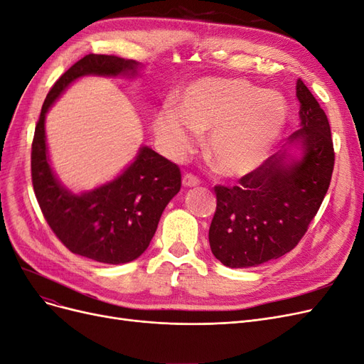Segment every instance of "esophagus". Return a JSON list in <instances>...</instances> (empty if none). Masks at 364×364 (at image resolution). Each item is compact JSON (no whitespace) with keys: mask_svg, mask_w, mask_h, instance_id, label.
<instances>
[{"mask_svg":"<svg viewBox=\"0 0 364 364\" xmlns=\"http://www.w3.org/2000/svg\"><path fill=\"white\" fill-rule=\"evenodd\" d=\"M199 183H200V181L195 177V175H192V173H186L184 177H183V186L187 187V189H192V187L199 186Z\"/></svg>","mask_w":364,"mask_h":364,"instance_id":"34e87169","label":"esophagus"}]
</instances>
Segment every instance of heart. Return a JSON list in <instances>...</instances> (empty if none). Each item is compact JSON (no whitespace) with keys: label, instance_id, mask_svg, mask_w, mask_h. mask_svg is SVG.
<instances>
[{"label":"heart","instance_id":"1","mask_svg":"<svg viewBox=\"0 0 364 364\" xmlns=\"http://www.w3.org/2000/svg\"><path fill=\"white\" fill-rule=\"evenodd\" d=\"M288 121L280 92L235 77H200L183 88L177 107L164 106L153 129L168 157L191 154L207 134V154L230 178H243L272 154Z\"/></svg>","mask_w":364,"mask_h":364}]
</instances>
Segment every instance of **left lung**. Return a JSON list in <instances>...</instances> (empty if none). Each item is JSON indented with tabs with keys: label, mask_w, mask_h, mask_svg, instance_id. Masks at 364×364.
Returning <instances> with one entry per match:
<instances>
[{
	"label": "left lung",
	"mask_w": 364,
	"mask_h": 364,
	"mask_svg": "<svg viewBox=\"0 0 364 364\" xmlns=\"http://www.w3.org/2000/svg\"><path fill=\"white\" fill-rule=\"evenodd\" d=\"M295 90L299 130L240 186L214 187L210 247L230 268L258 267L291 252L328 191L334 166L328 119L301 79Z\"/></svg>",
	"instance_id": "left-lung-1"
}]
</instances>
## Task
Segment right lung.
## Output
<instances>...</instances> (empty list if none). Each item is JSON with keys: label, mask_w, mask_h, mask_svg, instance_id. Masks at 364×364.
<instances>
[{"label": "right lung", "mask_w": 364, "mask_h": 364, "mask_svg": "<svg viewBox=\"0 0 364 364\" xmlns=\"http://www.w3.org/2000/svg\"><path fill=\"white\" fill-rule=\"evenodd\" d=\"M142 64L90 53L75 63L46 96L34 132L31 175L34 193L50 230L70 252L103 264H126L150 246L161 213L180 192L178 166L141 145L133 161L109 181L73 192L52 168L46 142V114L61 94L84 76L134 79Z\"/></svg>", "instance_id": "right-lung-1"}]
</instances>
